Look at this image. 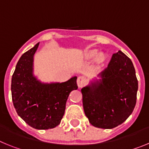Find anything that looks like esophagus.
<instances>
[{"label":"esophagus","mask_w":149,"mask_h":149,"mask_svg":"<svg viewBox=\"0 0 149 149\" xmlns=\"http://www.w3.org/2000/svg\"><path fill=\"white\" fill-rule=\"evenodd\" d=\"M87 83V81L86 79L84 77H82V76H80V77H77V84L78 87H83L84 86H85Z\"/></svg>","instance_id":"obj_1"}]
</instances>
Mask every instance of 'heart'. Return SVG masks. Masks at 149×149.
<instances>
[{"mask_svg": "<svg viewBox=\"0 0 149 149\" xmlns=\"http://www.w3.org/2000/svg\"><path fill=\"white\" fill-rule=\"evenodd\" d=\"M82 57L84 60H92L93 59L96 57V61L98 62V63L104 62L105 60V58H106L104 54H98V51L96 49H92L85 51L84 54H83Z\"/></svg>", "mask_w": 149, "mask_h": 149, "instance_id": "obj_1", "label": "heart"}]
</instances>
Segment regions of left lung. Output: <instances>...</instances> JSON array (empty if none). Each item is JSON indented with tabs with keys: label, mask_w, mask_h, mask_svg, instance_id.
Segmentation results:
<instances>
[{
	"label": "left lung",
	"mask_w": 149,
	"mask_h": 149,
	"mask_svg": "<svg viewBox=\"0 0 149 149\" xmlns=\"http://www.w3.org/2000/svg\"><path fill=\"white\" fill-rule=\"evenodd\" d=\"M98 77L81 89L84 113L94 127L113 128L130 116L136 105L135 68L130 58L119 51Z\"/></svg>",
	"instance_id": "left-lung-1"
}]
</instances>
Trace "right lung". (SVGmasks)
Returning a JSON list of instances; mask_svg holds the SVG:
<instances>
[{
  "label": "right lung",
  "instance_id": "add662e5",
  "mask_svg": "<svg viewBox=\"0 0 149 149\" xmlns=\"http://www.w3.org/2000/svg\"><path fill=\"white\" fill-rule=\"evenodd\" d=\"M39 42L22 55L12 77L13 105L30 127L47 130L59 125L72 90L77 89V77L65 82L44 83L33 74L34 54Z\"/></svg>",
  "mask_w": 149,
  "mask_h": 149
}]
</instances>
